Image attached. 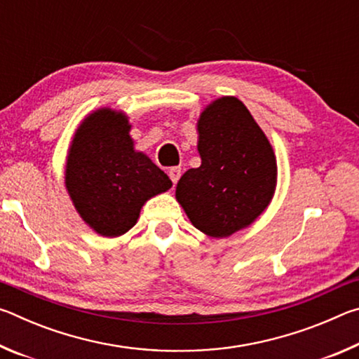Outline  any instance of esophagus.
<instances>
[{
  "instance_id": "1",
  "label": "esophagus",
  "mask_w": 359,
  "mask_h": 359,
  "mask_svg": "<svg viewBox=\"0 0 359 359\" xmlns=\"http://www.w3.org/2000/svg\"><path fill=\"white\" fill-rule=\"evenodd\" d=\"M168 174H169V179H171L172 184L175 185V184H177V180L180 179L182 171H180V168H171V169H169Z\"/></svg>"
}]
</instances>
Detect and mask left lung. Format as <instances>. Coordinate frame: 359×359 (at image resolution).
Listing matches in <instances>:
<instances>
[{
  "label": "left lung",
  "instance_id": "1",
  "mask_svg": "<svg viewBox=\"0 0 359 359\" xmlns=\"http://www.w3.org/2000/svg\"><path fill=\"white\" fill-rule=\"evenodd\" d=\"M196 126L201 166L182 175L175 199L194 228L209 238H229L250 226L274 198V149L236 96L209 102Z\"/></svg>",
  "mask_w": 359,
  "mask_h": 359
}]
</instances>
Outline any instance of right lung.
<instances>
[{"instance_id":"1","label":"right lung","mask_w":359,"mask_h":359,"mask_svg":"<svg viewBox=\"0 0 359 359\" xmlns=\"http://www.w3.org/2000/svg\"><path fill=\"white\" fill-rule=\"evenodd\" d=\"M130 131L123 111L100 107L77 126L66 155V191L83 223L102 238L128 233L142 205L172 187L171 179L135 149Z\"/></svg>"}]
</instances>
